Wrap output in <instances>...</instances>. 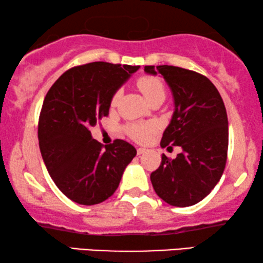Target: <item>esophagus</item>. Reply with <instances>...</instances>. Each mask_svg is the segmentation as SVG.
<instances>
[{"label":"esophagus","instance_id":"obj_1","mask_svg":"<svg viewBox=\"0 0 263 263\" xmlns=\"http://www.w3.org/2000/svg\"><path fill=\"white\" fill-rule=\"evenodd\" d=\"M146 148H142V147H140V148H138V151H136V152H138V156H142L143 153H146Z\"/></svg>","mask_w":263,"mask_h":263}]
</instances>
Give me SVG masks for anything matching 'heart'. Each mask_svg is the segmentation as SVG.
I'll use <instances>...</instances> for the list:
<instances>
[{
	"instance_id": "1",
	"label": "heart",
	"mask_w": 263,
	"mask_h": 263,
	"mask_svg": "<svg viewBox=\"0 0 263 263\" xmlns=\"http://www.w3.org/2000/svg\"><path fill=\"white\" fill-rule=\"evenodd\" d=\"M138 86L141 89L146 99L151 102L158 97H164L165 98V88L160 79L156 77H149V75H143L138 80ZM121 97V91L115 92V95L111 98V105L115 106ZM154 130V125L151 123H135L127 127L128 135L136 141H145L148 138L149 133Z\"/></svg>"
}]
</instances>
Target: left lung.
<instances>
[{
  "instance_id": "1",
  "label": "left lung",
  "mask_w": 263,
  "mask_h": 263,
  "mask_svg": "<svg viewBox=\"0 0 263 263\" xmlns=\"http://www.w3.org/2000/svg\"><path fill=\"white\" fill-rule=\"evenodd\" d=\"M145 71L163 75L174 97L175 111L160 146L182 147L175 159L161 156L151 182L166 203L193 206L212 192L224 172L229 146L224 102L210 79L196 71L174 66H146Z\"/></svg>"
}]
</instances>
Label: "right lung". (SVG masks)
Segmentation results:
<instances>
[{
  "instance_id": "obj_1",
  "label": "right lung",
  "mask_w": 263,
  "mask_h": 263,
  "mask_svg": "<svg viewBox=\"0 0 263 263\" xmlns=\"http://www.w3.org/2000/svg\"><path fill=\"white\" fill-rule=\"evenodd\" d=\"M140 66L92 62L67 70L46 93L38 123L39 148L49 175L74 202L92 206L118 188L134 146L115 140L105 146L89 129L109 115L115 92Z\"/></svg>"
}]
</instances>
